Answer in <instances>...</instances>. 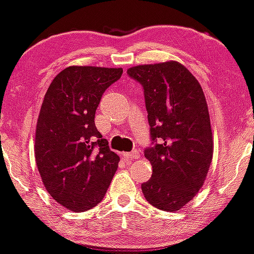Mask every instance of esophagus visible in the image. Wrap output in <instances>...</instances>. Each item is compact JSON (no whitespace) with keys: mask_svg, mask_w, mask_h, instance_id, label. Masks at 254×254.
I'll use <instances>...</instances> for the list:
<instances>
[{"mask_svg":"<svg viewBox=\"0 0 254 254\" xmlns=\"http://www.w3.org/2000/svg\"><path fill=\"white\" fill-rule=\"evenodd\" d=\"M123 156L127 160H136L139 157V153L137 150H133V151H130V153H123Z\"/></svg>","mask_w":254,"mask_h":254,"instance_id":"obj_1","label":"esophagus"}]
</instances>
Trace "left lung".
<instances>
[{"instance_id": "left-lung-1", "label": "left lung", "mask_w": 254, "mask_h": 254, "mask_svg": "<svg viewBox=\"0 0 254 254\" xmlns=\"http://www.w3.org/2000/svg\"><path fill=\"white\" fill-rule=\"evenodd\" d=\"M127 74L143 86L151 139L159 141L144 151L153 176L142 192L160 210H180L203 186L214 153L202 86L177 61L131 66Z\"/></svg>"}]
</instances>
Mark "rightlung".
<instances>
[{
    "label": "right lung",
    "mask_w": 254,
    "mask_h": 254,
    "mask_svg": "<svg viewBox=\"0 0 254 254\" xmlns=\"http://www.w3.org/2000/svg\"><path fill=\"white\" fill-rule=\"evenodd\" d=\"M122 68L72 65L52 80L44 97L34 138L36 164L50 196L82 212L101 202L118 168L94 123L104 92Z\"/></svg>",
    "instance_id": "add662e5"
}]
</instances>
